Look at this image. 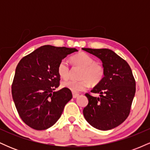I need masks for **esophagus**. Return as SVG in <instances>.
<instances>
[{"label": "esophagus", "instance_id": "1", "mask_svg": "<svg viewBox=\"0 0 150 150\" xmlns=\"http://www.w3.org/2000/svg\"><path fill=\"white\" fill-rule=\"evenodd\" d=\"M79 97V94H77V93H73V98H77Z\"/></svg>", "mask_w": 150, "mask_h": 150}]
</instances>
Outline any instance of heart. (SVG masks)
<instances>
[{
  "instance_id": "1",
  "label": "heart",
  "mask_w": 150,
  "mask_h": 150,
  "mask_svg": "<svg viewBox=\"0 0 150 150\" xmlns=\"http://www.w3.org/2000/svg\"><path fill=\"white\" fill-rule=\"evenodd\" d=\"M71 61L75 65L82 68L80 80H69L62 82V86L73 93H78L85 90L89 85H97L104 76V68L102 65L94 62V59L87 53L80 52L72 56ZM58 73L63 79L68 78L70 68L65 59L60 61L58 65Z\"/></svg>"
}]
</instances>
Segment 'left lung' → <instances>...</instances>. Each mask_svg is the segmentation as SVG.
Wrapping results in <instances>:
<instances>
[{
    "instance_id": "8db88e82",
    "label": "left lung",
    "mask_w": 150,
    "mask_h": 150,
    "mask_svg": "<svg viewBox=\"0 0 150 150\" xmlns=\"http://www.w3.org/2000/svg\"><path fill=\"white\" fill-rule=\"evenodd\" d=\"M82 50L102 61L104 77L91 92L86 93L88 104L83 109L86 120L94 128L108 130L121 124L128 118L135 94V80L130 65L125 60L108 49Z\"/></svg>"
}]
</instances>
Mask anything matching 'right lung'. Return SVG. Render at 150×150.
<instances>
[{"instance_id": "add662e5", "label": "right lung", "mask_w": 150, "mask_h": 150, "mask_svg": "<svg viewBox=\"0 0 150 150\" xmlns=\"http://www.w3.org/2000/svg\"><path fill=\"white\" fill-rule=\"evenodd\" d=\"M75 48L45 45L20 60L12 84V96L21 119L30 128L46 130L59 119L71 91L60 85L58 65Z\"/></svg>"}]
</instances>
